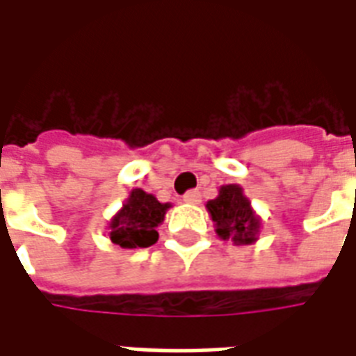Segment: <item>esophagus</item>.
Wrapping results in <instances>:
<instances>
[{"label":"esophagus","instance_id":"1","mask_svg":"<svg viewBox=\"0 0 356 356\" xmlns=\"http://www.w3.org/2000/svg\"><path fill=\"white\" fill-rule=\"evenodd\" d=\"M183 202H186V204H198L200 202V193L198 191H188V193L183 194Z\"/></svg>","mask_w":356,"mask_h":356}]
</instances>
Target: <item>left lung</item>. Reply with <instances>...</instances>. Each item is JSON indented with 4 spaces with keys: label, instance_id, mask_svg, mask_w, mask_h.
Wrapping results in <instances>:
<instances>
[{
    "label": "left lung",
    "instance_id": "obj_1",
    "mask_svg": "<svg viewBox=\"0 0 356 356\" xmlns=\"http://www.w3.org/2000/svg\"><path fill=\"white\" fill-rule=\"evenodd\" d=\"M208 211L216 221L217 234L221 238H229L240 244H252L259 232V219L255 217L254 209L250 208V200L242 194L238 185L221 186L216 200L208 202Z\"/></svg>",
    "mask_w": 356,
    "mask_h": 356
}]
</instances>
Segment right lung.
Returning a JSON list of instances; mask_svg holds the SVG:
<instances>
[{
	"instance_id": "obj_1",
	"label": "right lung",
	"mask_w": 356,
	"mask_h": 356,
	"mask_svg": "<svg viewBox=\"0 0 356 356\" xmlns=\"http://www.w3.org/2000/svg\"><path fill=\"white\" fill-rule=\"evenodd\" d=\"M170 204H160L152 194L135 188L124 208L110 221V240L120 248H148L156 244L158 231Z\"/></svg>"
}]
</instances>
